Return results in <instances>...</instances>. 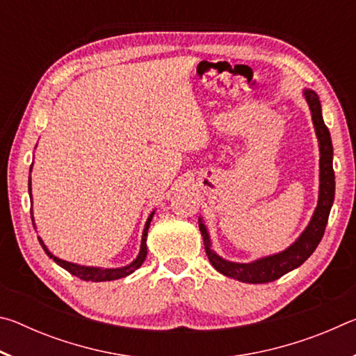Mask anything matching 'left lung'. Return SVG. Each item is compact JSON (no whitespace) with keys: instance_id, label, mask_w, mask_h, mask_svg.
<instances>
[{"instance_id":"1","label":"left lung","mask_w":356,"mask_h":356,"mask_svg":"<svg viewBox=\"0 0 356 356\" xmlns=\"http://www.w3.org/2000/svg\"><path fill=\"white\" fill-rule=\"evenodd\" d=\"M305 99L308 102L312 122L316 127V135L318 140V149H321V186H318V202L316 212L312 215L308 227L305 229L303 234L295 240V243L289 246L287 250L278 252V254L267 256L257 259L250 264H237L229 262L221 259L215 251L210 250V237L202 220L200 218V231L202 234L204 246H206V254L210 264L213 265L215 270L229 278H234L242 282H250V284H264L281 278L282 275L292 272L293 268L300 267L306 259H308L317 245L321 243L323 237L325 227H327L328 216L331 206L334 201V171H333V144H331V136L323 122L322 118V106L318 95L306 89L303 92Z\"/></svg>"}]
</instances>
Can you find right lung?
Returning <instances> with one entry per match:
<instances>
[{
  "label": "right lung",
  "mask_w": 356,
  "mask_h": 356,
  "mask_svg": "<svg viewBox=\"0 0 356 356\" xmlns=\"http://www.w3.org/2000/svg\"><path fill=\"white\" fill-rule=\"evenodd\" d=\"M33 166V165H31ZM29 191H31V177H29ZM152 216L154 212L149 215V218L146 221V226H144V231H143V238H141V250H140V254L136 256V259L134 262H130L129 265H125V267H120V268H99V267H84V265H78V264H72L67 261H63V259H58L51 254L50 251L47 250V246L42 242L40 237L39 238V243L42 245V248L47 252L48 257H51L53 261H55L59 267H63L64 270H67L69 273H72L74 276H78L80 280L84 281H92V282H100V281H113V280H119V278H124V276H127L130 273H134L136 268L141 267V264L144 262V259L147 256V245H146V238H147V231H149V226H150V221H152ZM31 220L33 218V213H31Z\"/></svg>",
  "instance_id": "right-lung-1"
}]
</instances>
